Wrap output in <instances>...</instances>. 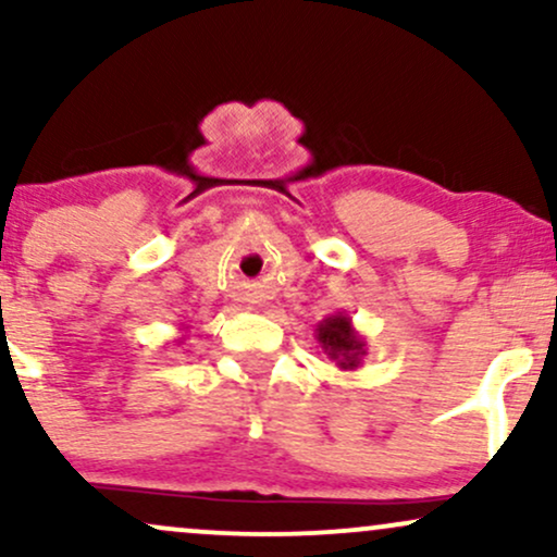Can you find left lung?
<instances>
[{"label": "left lung", "instance_id": "obj_1", "mask_svg": "<svg viewBox=\"0 0 557 557\" xmlns=\"http://www.w3.org/2000/svg\"><path fill=\"white\" fill-rule=\"evenodd\" d=\"M317 343L322 345L324 356L335 361L337 369L343 372H354L367 359V337L354 327V319L345 311H337L317 324Z\"/></svg>", "mask_w": 557, "mask_h": 557}]
</instances>
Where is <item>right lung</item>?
I'll use <instances>...</instances> for the list:
<instances>
[{
  "label": "right lung",
  "instance_id": "1",
  "mask_svg": "<svg viewBox=\"0 0 557 557\" xmlns=\"http://www.w3.org/2000/svg\"><path fill=\"white\" fill-rule=\"evenodd\" d=\"M185 341V337H181V341H177V343H183Z\"/></svg>",
  "mask_w": 557,
  "mask_h": 557
}]
</instances>
